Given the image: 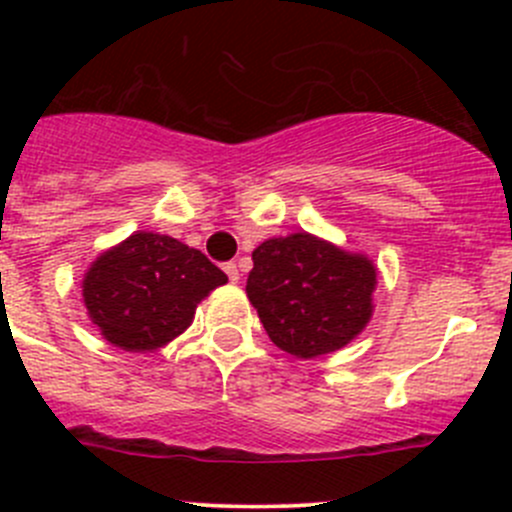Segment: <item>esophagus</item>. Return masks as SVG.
<instances>
[{
    "mask_svg": "<svg viewBox=\"0 0 512 512\" xmlns=\"http://www.w3.org/2000/svg\"><path fill=\"white\" fill-rule=\"evenodd\" d=\"M223 270L227 272V277H230V282H237V280H240V272H237V265H235V262H225Z\"/></svg>",
    "mask_w": 512,
    "mask_h": 512,
    "instance_id": "esophagus-1",
    "label": "esophagus"
}]
</instances>
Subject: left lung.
I'll return each mask as SVG.
<instances>
[{"instance_id": "left-lung-1", "label": "left lung", "mask_w": 512, "mask_h": 512, "mask_svg": "<svg viewBox=\"0 0 512 512\" xmlns=\"http://www.w3.org/2000/svg\"><path fill=\"white\" fill-rule=\"evenodd\" d=\"M247 297L267 337L299 359L349 344L371 317L376 270L307 232L267 240L252 252Z\"/></svg>"}]
</instances>
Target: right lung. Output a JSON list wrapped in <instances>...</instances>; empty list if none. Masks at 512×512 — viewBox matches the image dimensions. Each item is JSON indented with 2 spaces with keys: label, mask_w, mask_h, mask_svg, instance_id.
I'll use <instances>...</instances> for the list:
<instances>
[{
  "label": "right lung",
  "mask_w": 512,
  "mask_h": 512,
  "mask_svg": "<svg viewBox=\"0 0 512 512\" xmlns=\"http://www.w3.org/2000/svg\"><path fill=\"white\" fill-rule=\"evenodd\" d=\"M227 275L200 250L168 235L136 232L101 255L84 302L103 337L126 352H153L193 322L195 307Z\"/></svg>",
  "instance_id": "add662e5"
}]
</instances>
